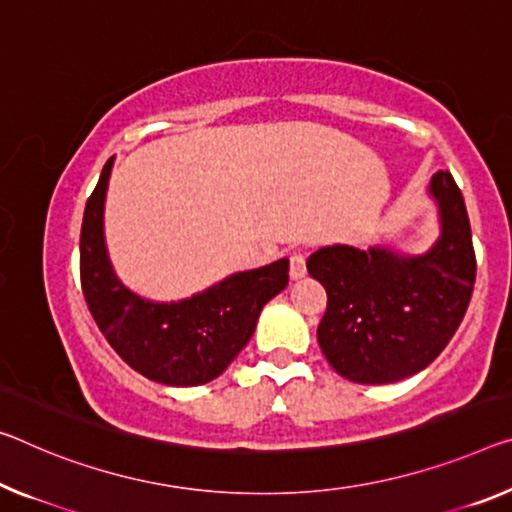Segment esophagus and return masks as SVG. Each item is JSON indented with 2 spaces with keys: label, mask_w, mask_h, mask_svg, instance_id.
I'll list each match as a JSON object with an SVG mask.
<instances>
[{
  "label": "esophagus",
  "mask_w": 512,
  "mask_h": 512,
  "mask_svg": "<svg viewBox=\"0 0 512 512\" xmlns=\"http://www.w3.org/2000/svg\"><path fill=\"white\" fill-rule=\"evenodd\" d=\"M306 274V258L300 251L290 256V279H302Z\"/></svg>",
  "instance_id": "obj_1"
}]
</instances>
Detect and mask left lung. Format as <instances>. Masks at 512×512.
Returning <instances> with one entry per match:
<instances>
[{
	"mask_svg": "<svg viewBox=\"0 0 512 512\" xmlns=\"http://www.w3.org/2000/svg\"><path fill=\"white\" fill-rule=\"evenodd\" d=\"M428 196L439 235L423 254L327 245L306 261L327 290L320 350L345 380L389 384L423 371L465 318L476 281L465 199L448 171L430 178Z\"/></svg>",
	"mask_w": 512,
	"mask_h": 512,
	"instance_id": "8db88e82",
	"label": "left lung"
}]
</instances>
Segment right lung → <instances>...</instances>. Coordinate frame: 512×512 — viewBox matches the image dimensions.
Instances as JSON below:
<instances>
[{"instance_id": "add662e5", "label": "right lung", "mask_w": 512, "mask_h": 512, "mask_svg": "<svg viewBox=\"0 0 512 512\" xmlns=\"http://www.w3.org/2000/svg\"><path fill=\"white\" fill-rule=\"evenodd\" d=\"M116 157L102 167L80 235L82 290L89 311L119 357L148 380L199 387L229 368L254 336L263 306L288 286V258L233 272L176 302H155L116 277L105 240V201Z\"/></svg>"}]
</instances>
